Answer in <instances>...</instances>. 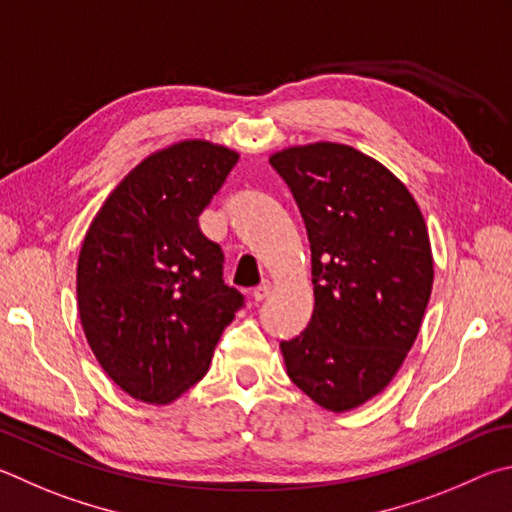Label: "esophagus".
Listing matches in <instances>:
<instances>
[{
  "label": "esophagus",
  "mask_w": 512,
  "mask_h": 512,
  "mask_svg": "<svg viewBox=\"0 0 512 512\" xmlns=\"http://www.w3.org/2000/svg\"><path fill=\"white\" fill-rule=\"evenodd\" d=\"M270 288H272L270 281H263L261 285H256V288L251 290V299H254L256 303H261L267 297V294H270Z\"/></svg>",
  "instance_id": "1"
}]
</instances>
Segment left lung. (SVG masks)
Segmentation results:
<instances>
[{"label": "left lung", "instance_id": "obj_1", "mask_svg": "<svg viewBox=\"0 0 512 512\" xmlns=\"http://www.w3.org/2000/svg\"><path fill=\"white\" fill-rule=\"evenodd\" d=\"M306 224L315 310L281 342L290 380L330 411L360 407L405 362L432 294L418 204L378 161L342 143L270 157Z\"/></svg>", "mask_w": 512, "mask_h": 512}]
</instances>
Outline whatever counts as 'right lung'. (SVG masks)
<instances>
[{"label":"right lung","mask_w":512,"mask_h":512,"mask_svg":"<svg viewBox=\"0 0 512 512\" xmlns=\"http://www.w3.org/2000/svg\"><path fill=\"white\" fill-rule=\"evenodd\" d=\"M238 155L209 141L155 152L107 197L78 256V312L103 371L164 405L209 371L245 297L224 283V254L197 227Z\"/></svg>","instance_id":"1"}]
</instances>
